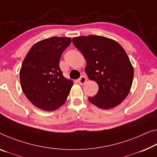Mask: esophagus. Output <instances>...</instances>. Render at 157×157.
<instances>
[{
    "label": "esophagus",
    "instance_id": "34e87169",
    "mask_svg": "<svg viewBox=\"0 0 157 157\" xmlns=\"http://www.w3.org/2000/svg\"><path fill=\"white\" fill-rule=\"evenodd\" d=\"M78 82L79 83V84H81V85H84L86 82H87V78L86 76H81L80 78L78 80Z\"/></svg>",
    "mask_w": 157,
    "mask_h": 157
}]
</instances>
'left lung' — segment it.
<instances>
[{
    "label": "left lung",
    "mask_w": 157,
    "mask_h": 157,
    "mask_svg": "<svg viewBox=\"0 0 157 157\" xmlns=\"http://www.w3.org/2000/svg\"><path fill=\"white\" fill-rule=\"evenodd\" d=\"M74 45L86 60V73L98 85L97 95L88 97L93 105L112 109L131 90L134 69L125 50L116 40L101 36L74 37Z\"/></svg>",
    "instance_id": "left-lung-1"
}]
</instances>
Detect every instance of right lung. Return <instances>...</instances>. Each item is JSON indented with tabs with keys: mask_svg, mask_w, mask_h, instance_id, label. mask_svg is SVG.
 Wrapping results in <instances>:
<instances>
[{
	"mask_svg": "<svg viewBox=\"0 0 157 157\" xmlns=\"http://www.w3.org/2000/svg\"><path fill=\"white\" fill-rule=\"evenodd\" d=\"M68 37H51L36 43L23 60L20 84L26 98L35 107L54 111L66 102L73 81L65 78L59 59L71 44Z\"/></svg>",
	"mask_w": 157,
	"mask_h": 157,
	"instance_id": "right-lung-1",
	"label": "right lung"
}]
</instances>
